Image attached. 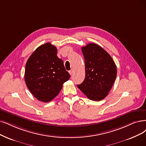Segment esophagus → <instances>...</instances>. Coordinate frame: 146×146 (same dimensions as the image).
I'll return each mask as SVG.
<instances>
[{
  "label": "esophagus",
  "mask_w": 146,
  "mask_h": 146,
  "mask_svg": "<svg viewBox=\"0 0 146 146\" xmlns=\"http://www.w3.org/2000/svg\"><path fill=\"white\" fill-rule=\"evenodd\" d=\"M69 72L70 75H72L73 74V69H71V70H70V71H69Z\"/></svg>",
  "instance_id": "esophagus-1"
}]
</instances>
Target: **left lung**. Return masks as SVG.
Listing matches in <instances>:
<instances>
[{
  "mask_svg": "<svg viewBox=\"0 0 146 146\" xmlns=\"http://www.w3.org/2000/svg\"><path fill=\"white\" fill-rule=\"evenodd\" d=\"M81 51L86 75L78 88L91 100H102L108 95L117 76L115 64L107 52L96 44H88Z\"/></svg>",
  "mask_w": 146,
  "mask_h": 146,
  "instance_id": "left-lung-1",
  "label": "left lung"
}]
</instances>
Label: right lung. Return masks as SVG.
Here are the masks:
<instances>
[{
    "label": "right lung",
    "mask_w": 146,
    "mask_h": 146,
    "mask_svg": "<svg viewBox=\"0 0 146 146\" xmlns=\"http://www.w3.org/2000/svg\"><path fill=\"white\" fill-rule=\"evenodd\" d=\"M70 77L63 60L57 56V48L50 42L38 47L26 64V86L40 101L48 102L53 100Z\"/></svg>",
    "instance_id": "1"
}]
</instances>
